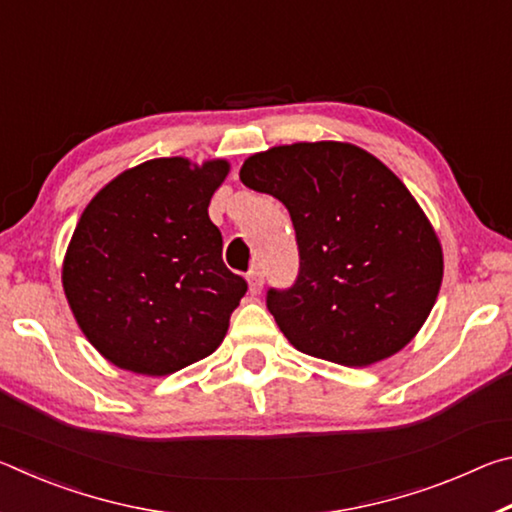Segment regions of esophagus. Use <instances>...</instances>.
<instances>
[{"instance_id": "34e87169", "label": "esophagus", "mask_w": 512, "mask_h": 512, "mask_svg": "<svg viewBox=\"0 0 512 512\" xmlns=\"http://www.w3.org/2000/svg\"><path fill=\"white\" fill-rule=\"evenodd\" d=\"M246 280H248L250 291H253V293L262 291V287H264V273H262V268H259V266L250 268V271L246 273Z\"/></svg>"}]
</instances>
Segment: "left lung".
I'll return each mask as SVG.
<instances>
[{"instance_id": "1", "label": "left lung", "mask_w": 512, "mask_h": 512, "mask_svg": "<svg viewBox=\"0 0 512 512\" xmlns=\"http://www.w3.org/2000/svg\"><path fill=\"white\" fill-rule=\"evenodd\" d=\"M241 183L287 207L300 271L266 307L293 348L370 366L409 343L443 282V248L422 207L375 155L345 142L255 153Z\"/></svg>"}]
</instances>
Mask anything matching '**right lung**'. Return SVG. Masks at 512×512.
<instances>
[{
    "mask_svg": "<svg viewBox=\"0 0 512 512\" xmlns=\"http://www.w3.org/2000/svg\"><path fill=\"white\" fill-rule=\"evenodd\" d=\"M225 160L158 158L119 173L85 207L63 262L81 332L137 375H171L219 348L248 289L223 264L207 207Z\"/></svg>",
    "mask_w": 512,
    "mask_h": 512,
    "instance_id": "obj_1",
    "label": "right lung"
}]
</instances>
